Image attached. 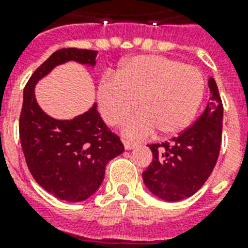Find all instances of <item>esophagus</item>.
<instances>
[{"label": "esophagus", "instance_id": "esophagus-1", "mask_svg": "<svg viewBox=\"0 0 248 248\" xmlns=\"http://www.w3.org/2000/svg\"><path fill=\"white\" fill-rule=\"evenodd\" d=\"M124 146L126 150H131V149H134L135 146H137V143L130 140H124Z\"/></svg>", "mask_w": 248, "mask_h": 248}]
</instances>
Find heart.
I'll use <instances>...</instances> for the list:
<instances>
[{
    "instance_id": "b5f03b06",
    "label": "heart",
    "mask_w": 248,
    "mask_h": 248,
    "mask_svg": "<svg viewBox=\"0 0 248 248\" xmlns=\"http://www.w3.org/2000/svg\"><path fill=\"white\" fill-rule=\"evenodd\" d=\"M204 94V79L197 67L161 56H138L122 63L115 77L98 85V105L103 119L122 131L145 138L155 130L162 135L181 133L191 124Z\"/></svg>"
}]
</instances>
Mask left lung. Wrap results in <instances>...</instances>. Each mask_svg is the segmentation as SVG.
<instances>
[{
	"label": "left lung",
	"mask_w": 248,
	"mask_h": 248,
	"mask_svg": "<svg viewBox=\"0 0 248 248\" xmlns=\"http://www.w3.org/2000/svg\"><path fill=\"white\" fill-rule=\"evenodd\" d=\"M210 102L195 124L171 142L149 145L153 162L142 177L155 197L177 202L201 188L218 161L222 142L223 103L214 78H208Z\"/></svg>",
	"instance_id": "left-lung-1"
}]
</instances>
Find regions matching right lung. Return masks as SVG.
<instances>
[{
  "mask_svg": "<svg viewBox=\"0 0 248 248\" xmlns=\"http://www.w3.org/2000/svg\"><path fill=\"white\" fill-rule=\"evenodd\" d=\"M95 57V50L60 49L31 74L24 89L19 140L28 169L42 188L67 202L92 197L102 183L108 161L124 147L105 124L97 105L70 121H58L38 106L34 86L57 65L77 61L94 66Z\"/></svg>",
  "mask_w": 248,
  "mask_h": 248,
  "instance_id": "1",
  "label": "right lung"
}]
</instances>
